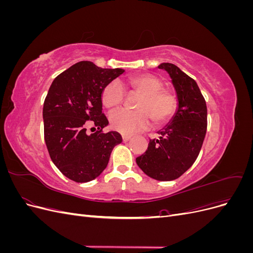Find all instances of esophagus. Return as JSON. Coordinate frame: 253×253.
Returning a JSON list of instances; mask_svg holds the SVG:
<instances>
[{"mask_svg":"<svg viewBox=\"0 0 253 253\" xmlns=\"http://www.w3.org/2000/svg\"><path fill=\"white\" fill-rule=\"evenodd\" d=\"M132 138V135H127V134H124L122 135V139H124V141H127Z\"/></svg>","mask_w":253,"mask_h":253,"instance_id":"esophagus-1","label":"esophagus"}]
</instances>
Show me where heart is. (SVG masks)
Instances as JSON below:
<instances>
[{"mask_svg": "<svg viewBox=\"0 0 253 253\" xmlns=\"http://www.w3.org/2000/svg\"><path fill=\"white\" fill-rule=\"evenodd\" d=\"M125 85L139 97L137 110H119L111 115V126L116 131L129 134L147 127L151 118L155 125H162L171 118L176 109V98L171 90L163 87V81L151 74H140L129 77ZM105 108L115 109L125 99V89L118 81H112L102 91Z\"/></svg>", "mask_w": 253, "mask_h": 253, "instance_id": "heart-1", "label": "heart"}]
</instances>
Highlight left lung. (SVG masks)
I'll list each match as a JSON object with an SVG mask.
<instances>
[{"mask_svg":"<svg viewBox=\"0 0 253 253\" xmlns=\"http://www.w3.org/2000/svg\"><path fill=\"white\" fill-rule=\"evenodd\" d=\"M158 68L170 76L177 108L136 164L151 178L170 181L185 173L200 154L207 131V105L195 80L179 67L162 63Z\"/></svg>","mask_w":253,"mask_h":253,"instance_id":"8db88e82","label":"left lung"}]
</instances>
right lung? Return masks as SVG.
<instances>
[{
  "instance_id": "right-lung-1",
  "label": "right lung",
  "mask_w": 253,
  "mask_h": 253,
  "mask_svg": "<svg viewBox=\"0 0 253 253\" xmlns=\"http://www.w3.org/2000/svg\"><path fill=\"white\" fill-rule=\"evenodd\" d=\"M125 73L122 68H101L80 61L52 81L43 105L44 139L52 163L76 182H87L109 164L121 135L103 133L109 121L102 114L104 87ZM97 131L88 134L86 127Z\"/></svg>"
}]
</instances>
